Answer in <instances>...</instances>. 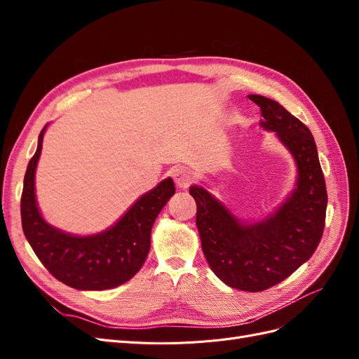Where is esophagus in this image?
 Wrapping results in <instances>:
<instances>
[{
    "mask_svg": "<svg viewBox=\"0 0 359 359\" xmlns=\"http://www.w3.org/2000/svg\"><path fill=\"white\" fill-rule=\"evenodd\" d=\"M172 178L175 181V186L180 189H186L189 187V184L191 182V173L186 168H173L172 169Z\"/></svg>",
    "mask_w": 359,
    "mask_h": 359,
    "instance_id": "34e87169",
    "label": "esophagus"
}]
</instances>
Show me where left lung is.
<instances>
[{"label":"left lung","mask_w":359,"mask_h":359,"mask_svg":"<svg viewBox=\"0 0 359 359\" xmlns=\"http://www.w3.org/2000/svg\"><path fill=\"white\" fill-rule=\"evenodd\" d=\"M260 107V127L274 132L297 165L289 196L265 219L247 223L202 186H191L196 226L206 262L224 285L260 292L287 278L311 257L325 227L328 194L310 130L283 106L250 94Z\"/></svg>","instance_id":"8db88e82"}]
</instances>
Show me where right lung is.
I'll list each match as a JSON object with an SVG mask.
<instances>
[{
    "label": "right lung",
    "instance_id": "add662e5",
    "mask_svg": "<svg viewBox=\"0 0 359 359\" xmlns=\"http://www.w3.org/2000/svg\"><path fill=\"white\" fill-rule=\"evenodd\" d=\"M46 128L48 124L39 135L24 178L20 217L25 238L40 262L64 285L79 290L114 289L142 268L151 247V229L175 186L172 178L163 180L103 232L86 236L64 232L43 219L36 199V169Z\"/></svg>",
    "mask_w": 359,
    "mask_h": 359
}]
</instances>
